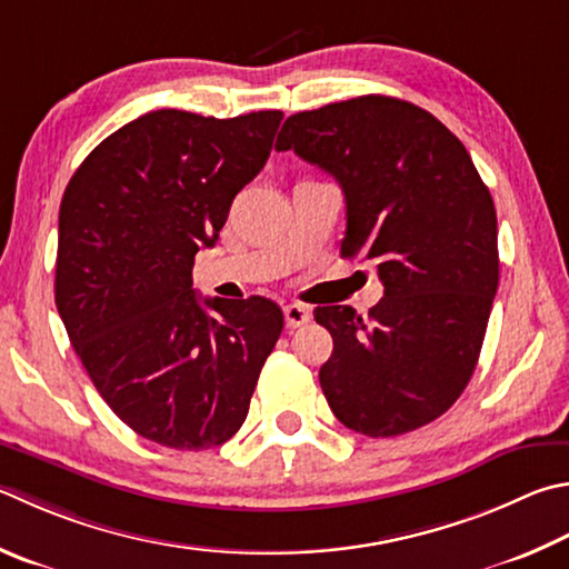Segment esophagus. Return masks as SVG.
Here are the masks:
<instances>
[{
    "instance_id": "esophagus-1",
    "label": "esophagus",
    "mask_w": 569,
    "mask_h": 569,
    "mask_svg": "<svg viewBox=\"0 0 569 569\" xmlns=\"http://www.w3.org/2000/svg\"><path fill=\"white\" fill-rule=\"evenodd\" d=\"M283 316H286L288 328H301L308 323V320H311V308L303 303H288L283 308Z\"/></svg>"
}]
</instances>
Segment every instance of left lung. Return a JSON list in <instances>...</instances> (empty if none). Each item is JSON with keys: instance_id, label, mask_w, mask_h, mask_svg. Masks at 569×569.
<instances>
[{"instance_id": "8db88e82", "label": "left lung", "mask_w": 569, "mask_h": 569, "mask_svg": "<svg viewBox=\"0 0 569 569\" xmlns=\"http://www.w3.org/2000/svg\"><path fill=\"white\" fill-rule=\"evenodd\" d=\"M278 151L328 171L346 196L340 256L373 261L383 298L358 316L318 306L333 336L320 388L368 438L428 426L478 366L498 291V216L468 149L410 101L368 94L288 117Z\"/></svg>"}]
</instances>
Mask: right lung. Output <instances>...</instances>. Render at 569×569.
<instances>
[{"label":"right lung","mask_w":569,"mask_h":569,"mask_svg":"<svg viewBox=\"0 0 569 569\" xmlns=\"http://www.w3.org/2000/svg\"><path fill=\"white\" fill-rule=\"evenodd\" d=\"M283 111L233 119L159 109L81 161L59 206L54 301L107 406L141 438L206 450L249 416L283 311L261 296L193 291L246 183L271 153Z\"/></svg>","instance_id":"obj_1"}]
</instances>
